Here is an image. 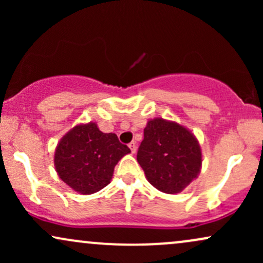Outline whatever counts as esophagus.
<instances>
[{"label":"esophagus","mask_w":263,"mask_h":263,"mask_svg":"<svg viewBox=\"0 0 263 263\" xmlns=\"http://www.w3.org/2000/svg\"><path fill=\"white\" fill-rule=\"evenodd\" d=\"M128 147H129V149H131L132 153H136V151H137V143H136L135 141H132L131 143L128 144Z\"/></svg>","instance_id":"obj_1"}]
</instances>
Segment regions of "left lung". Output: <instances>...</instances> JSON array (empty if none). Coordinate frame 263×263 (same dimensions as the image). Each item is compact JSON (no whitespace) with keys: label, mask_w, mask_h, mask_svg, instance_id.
Wrapping results in <instances>:
<instances>
[{"label":"left lung","mask_w":263,"mask_h":263,"mask_svg":"<svg viewBox=\"0 0 263 263\" xmlns=\"http://www.w3.org/2000/svg\"><path fill=\"white\" fill-rule=\"evenodd\" d=\"M137 161L155 188L177 194L200 172L201 151L197 138L183 126L156 119L144 128Z\"/></svg>","instance_id":"8db88e82"}]
</instances>
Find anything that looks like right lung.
<instances>
[{"mask_svg": "<svg viewBox=\"0 0 263 263\" xmlns=\"http://www.w3.org/2000/svg\"><path fill=\"white\" fill-rule=\"evenodd\" d=\"M131 152L115 134H104L96 123L75 126L59 142L54 156L58 176L75 192L92 194L110 183L114 168Z\"/></svg>", "mask_w": 263, "mask_h": 263, "instance_id": "1", "label": "right lung"}]
</instances>
